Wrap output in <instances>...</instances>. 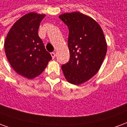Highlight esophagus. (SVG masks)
<instances>
[{
    "label": "esophagus",
    "instance_id": "1",
    "mask_svg": "<svg viewBox=\"0 0 127 127\" xmlns=\"http://www.w3.org/2000/svg\"><path fill=\"white\" fill-rule=\"evenodd\" d=\"M51 56H52V58L54 59V58H55L56 57V54L54 52H52L51 53Z\"/></svg>",
    "mask_w": 127,
    "mask_h": 127
}]
</instances>
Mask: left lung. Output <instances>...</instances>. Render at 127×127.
Segmentation results:
<instances>
[{"instance_id":"left-lung-1","label":"left lung","mask_w":127,"mask_h":127,"mask_svg":"<svg viewBox=\"0 0 127 127\" xmlns=\"http://www.w3.org/2000/svg\"><path fill=\"white\" fill-rule=\"evenodd\" d=\"M59 18L69 29L68 46L70 58L63 64L66 80L79 85L98 72L107 52V43L98 23L80 12L64 13Z\"/></svg>"}]
</instances>
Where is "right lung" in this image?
<instances>
[{"label": "right lung", "instance_id": "1", "mask_svg": "<svg viewBox=\"0 0 127 127\" xmlns=\"http://www.w3.org/2000/svg\"><path fill=\"white\" fill-rule=\"evenodd\" d=\"M45 15L29 13L15 22L4 42L9 63L18 74L32 79L43 71L52 56L38 34Z\"/></svg>", "mask_w": 127, "mask_h": 127}]
</instances>
